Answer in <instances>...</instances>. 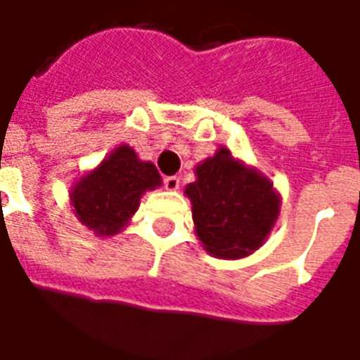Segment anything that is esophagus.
<instances>
[{"label": "esophagus", "mask_w": 360, "mask_h": 360, "mask_svg": "<svg viewBox=\"0 0 360 360\" xmlns=\"http://www.w3.org/2000/svg\"><path fill=\"white\" fill-rule=\"evenodd\" d=\"M164 185L167 191H177V188H179V177H175V175H172V177H165Z\"/></svg>", "instance_id": "34e87169"}]
</instances>
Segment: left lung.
I'll return each instance as SVG.
<instances>
[{
  "label": "left lung",
  "mask_w": 360,
  "mask_h": 360,
  "mask_svg": "<svg viewBox=\"0 0 360 360\" xmlns=\"http://www.w3.org/2000/svg\"><path fill=\"white\" fill-rule=\"evenodd\" d=\"M195 175L185 196L202 249L224 260H239L260 249L281 212L274 183L224 146L196 165Z\"/></svg>",
  "instance_id": "obj_1"
}]
</instances>
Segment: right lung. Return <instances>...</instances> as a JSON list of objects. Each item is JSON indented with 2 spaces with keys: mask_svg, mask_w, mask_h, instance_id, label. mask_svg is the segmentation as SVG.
<instances>
[{
  "mask_svg": "<svg viewBox=\"0 0 360 360\" xmlns=\"http://www.w3.org/2000/svg\"><path fill=\"white\" fill-rule=\"evenodd\" d=\"M158 187H162V177L156 165L141 160L129 144H119L73 181L69 204L75 218L96 237H113L129 226L142 195Z\"/></svg>",
  "mask_w": 360,
  "mask_h": 360,
  "instance_id": "add662e5",
  "label": "right lung"
}]
</instances>
